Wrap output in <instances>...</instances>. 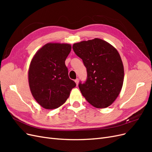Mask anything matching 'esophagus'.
Masks as SVG:
<instances>
[{
  "instance_id": "obj_1",
  "label": "esophagus",
  "mask_w": 152,
  "mask_h": 152,
  "mask_svg": "<svg viewBox=\"0 0 152 152\" xmlns=\"http://www.w3.org/2000/svg\"><path fill=\"white\" fill-rule=\"evenodd\" d=\"M75 82L76 83L77 86H78V84H79V79H76L75 80Z\"/></svg>"
}]
</instances>
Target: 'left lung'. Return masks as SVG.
I'll use <instances>...</instances> for the list:
<instances>
[{
	"mask_svg": "<svg viewBox=\"0 0 152 152\" xmlns=\"http://www.w3.org/2000/svg\"><path fill=\"white\" fill-rule=\"evenodd\" d=\"M73 49L87 69L86 81L79 84L82 94L96 108L109 107L118 97L124 82V66L117 50L98 38L75 43Z\"/></svg>",
	"mask_w": 152,
	"mask_h": 152,
	"instance_id": "8db88e82",
	"label": "left lung"
}]
</instances>
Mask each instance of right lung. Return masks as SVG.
I'll return each instance as SVG.
<instances>
[{"mask_svg": "<svg viewBox=\"0 0 152 152\" xmlns=\"http://www.w3.org/2000/svg\"><path fill=\"white\" fill-rule=\"evenodd\" d=\"M68 44L48 43L32 58L28 82L32 96L45 109L57 108L65 103L75 82L68 77L65 60L71 51Z\"/></svg>", "mask_w": 152, "mask_h": 152, "instance_id": "obj_1", "label": "right lung"}]
</instances>
